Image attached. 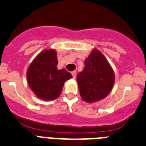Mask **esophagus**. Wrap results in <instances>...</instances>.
<instances>
[{"label": "esophagus", "instance_id": "34e87169", "mask_svg": "<svg viewBox=\"0 0 146 146\" xmlns=\"http://www.w3.org/2000/svg\"><path fill=\"white\" fill-rule=\"evenodd\" d=\"M72 77H73V78H74V79H75L76 78V72L75 71H73V72H72Z\"/></svg>", "mask_w": 146, "mask_h": 146}]
</instances>
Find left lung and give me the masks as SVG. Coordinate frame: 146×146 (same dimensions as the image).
<instances>
[{
    "label": "left lung",
    "instance_id": "obj_1",
    "mask_svg": "<svg viewBox=\"0 0 146 146\" xmlns=\"http://www.w3.org/2000/svg\"><path fill=\"white\" fill-rule=\"evenodd\" d=\"M80 96L88 103L104 99L115 82V73L107 58L99 50L94 49L85 60L83 70L77 76Z\"/></svg>",
    "mask_w": 146,
    "mask_h": 146
}]
</instances>
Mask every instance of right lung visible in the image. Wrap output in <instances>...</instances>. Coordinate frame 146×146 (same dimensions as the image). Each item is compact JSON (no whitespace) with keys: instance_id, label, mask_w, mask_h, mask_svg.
<instances>
[{"instance_id":"add662e5","label":"right lung","mask_w":146,"mask_h":146,"mask_svg":"<svg viewBox=\"0 0 146 146\" xmlns=\"http://www.w3.org/2000/svg\"><path fill=\"white\" fill-rule=\"evenodd\" d=\"M57 52L45 49L36 56L27 70L28 86L44 101H51L60 95L65 82L72 78L65 69H58Z\"/></svg>"}]
</instances>
